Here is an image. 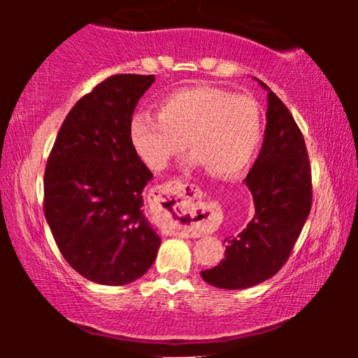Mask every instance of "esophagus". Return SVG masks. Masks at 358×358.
I'll return each mask as SVG.
<instances>
[{"label": "esophagus", "mask_w": 358, "mask_h": 358, "mask_svg": "<svg viewBox=\"0 0 358 358\" xmlns=\"http://www.w3.org/2000/svg\"><path fill=\"white\" fill-rule=\"evenodd\" d=\"M159 212L174 223L176 229L182 236H197L199 231L194 228L195 217L200 213V190L192 184L182 180H173L164 184L158 190Z\"/></svg>", "instance_id": "1"}]
</instances>
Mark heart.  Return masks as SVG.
Listing matches in <instances>:
<instances>
[{
    "instance_id": "1",
    "label": "heart",
    "mask_w": 358,
    "mask_h": 358,
    "mask_svg": "<svg viewBox=\"0 0 358 358\" xmlns=\"http://www.w3.org/2000/svg\"><path fill=\"white\" fill-rule=\"evenodd\" d=\"M135 153L163 171L189 146V163L218 179H233L251 166L262 138L261 107L252 97L213 86L179 87L158 102V115L136 112L129 127Z\"/></svg>"
}]
</instances>
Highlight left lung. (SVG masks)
<instances>
[{
	"instance_id": "8db88e82",
	"label": "left lung",
	"mask_w": 358,
	"mask_h": 358,
	"mask_svg": "<svg viewBox=\"0 0 358 358\" xmlns=\"http://www.w3.org/2000/svg\"><path fill=\"white\" fill-rule=\"evenodd\" d=\"M259 85L268 92L266 134L261 153L244 179L256 213L236 238L227 239L222 262L200 273L210 285L224 290L254 287L275 275L290 257L311 210L305 138L287 106L267 85Z\"/></svg>"
}]
</instances>
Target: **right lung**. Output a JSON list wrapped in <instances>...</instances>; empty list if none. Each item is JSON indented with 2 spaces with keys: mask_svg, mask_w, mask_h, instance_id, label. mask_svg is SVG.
I'll return each instance as SVG.
<instances>
[{
  "mask_svg": "<svg viewBox=\"0 0 358 358\" xmlns=\"http://www.w3.org/2000/svg\"><path fill=\"white\" fill-rule=\"evenodd\" d=\"M155 75H114L66 115L48 156L43 212L62 256L87 280L127 285L153 266L161 239L146 220L153 174L129 127Z\"/></svg>",
  "mask_w": 358,
  "mask_h": 358,
  "instance_id": "right-lung-1",
  "label": "right lung"
}]
</instances>
